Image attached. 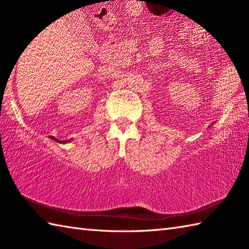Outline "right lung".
I'll use <instances>...</instances> for the list:
<instances>
[{
	"label": "right lung",
	"instance_id": "right-lung-1",
	"mask_svg": "<svg viewBox=\"0 0 249 249\" xmlns=\"http://www.w3.org/2000/svg\"><path fill=\"white\" fill-rule=\"evenodd\" d=\"M51 139H52V140H54V141H58V142H60L59 140H56V139H55L54 137H51ZM65 142H68V141H65Z\"/></svg>",
	"mask_w": 249,
	"mask_h": 249
}]
</instances>
